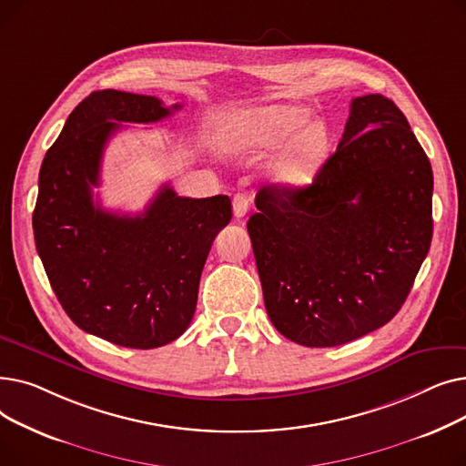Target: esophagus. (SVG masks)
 I'll list each match as a JSON object with an SVG mask.
<instances>
[{"label": "esophagus", "mask_w": 466, "mask_h": 466, "mask_svg": "<svg viewBox=\"0 0 466 466\" xmlns=\"http://www.w3.org/2000/svg\"><path fill=\"white\" fill-rule=\"evenodd\" d=\"M249 206H251V200L248 198L246 194H236L232 198V209H234V215L238 218L249 211Z\"/></svg>", "instance_id": "obj_1"}]
</instances>
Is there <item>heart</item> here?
<instances>
[{
    "mask_svg": "<svg viewBox=\"0 0 466 466\" xmlns=\"http://www.w3.org/2000/svg\"><path fill=\"white\" fill-rule=\"evenodd\" d=\"M289 149L272 164V177L283 187L308 185L329 155V134L311 113L295 104H274L236 111L220 127V137L232 153H262L290 141Z\"/></svg>",
    "mask_w": 466,
    "mask_h": 466,
    "instance_id": "obj_1",
    "label": "heart"
}]
</instances>
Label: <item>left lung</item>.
I'll use <instances>...</instances> for the list:
<instances>
[{
	"label": "left lung",
	"instance_id": "1",
	"mask_svg": "<svg viewBox=\"0 0 466 466\" xmlns=\"http://www.w3.org/2000/svg\"><path fill=\"white\" fill-rule=\"evenodd\" d=\"M248 220L274 327L306 348L348 344L402 308L432 239V169L402 111L351 100L311 185H266Z\"/></svg>",
	"mask_w": 466,
	"mask_h": 466
}]
</instances>
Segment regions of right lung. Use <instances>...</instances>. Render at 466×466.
I'll return each mask as SVG.
<instances>
[{"label": "right lung", "mask_w": 466, "mask_h": 466, "mask_svg": "<svg viewBox=\"0 0 466 466\" xmlns=\"http://www.w3.org/2000/svg\"><path fill=\"white\" fill-rule=\"evenodd\" d=\"M181 107L96 90L41 164L34 238L46 278L69 319L115 346L153 350L187 330L211 243L232 218L228 196L183 198L169 185L134 217L94 202L104 149L122 122L151 125Z\"/></svg>", "instance_id": "add662e5"}]
</instances>
